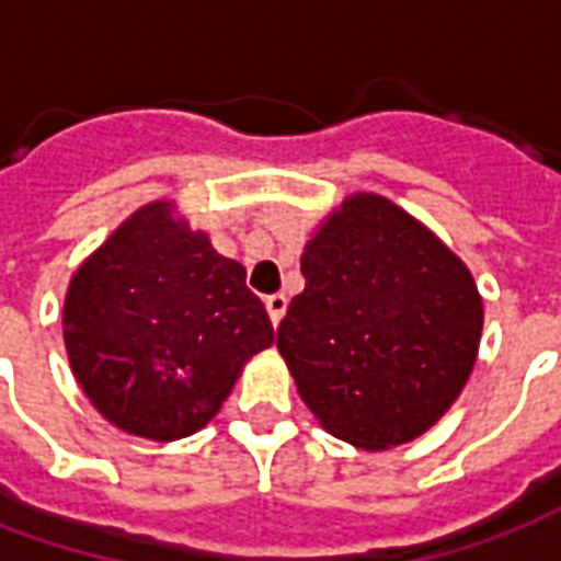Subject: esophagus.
Here are the masks:
<instances>
[{
  "instance_id": "obj_1",
  "label": "esophagus",
  "mask_w": 561,
  "mask_h": 561,
  "mask_svg": "<svg viewBox=\"0 0 561 561\" xmlns=\"http://www.w3.org/2000/svg\"><path fill=\"white\" fill-rule=\"evenodd\" d=\"M264 306H267L273 328H279L282 316H285V309H288V297H285V294H270L267 300H264Z\"/></svg>"
}]
</instances>
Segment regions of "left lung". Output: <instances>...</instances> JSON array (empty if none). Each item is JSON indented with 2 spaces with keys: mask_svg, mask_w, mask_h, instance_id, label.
<instances>
[{
  "mask_svg": "<svg viewBox=\"0 0 561 561\" xmlns=\"http://www.w3.org/2000/svg\"><path fill=\"white\" fill-rule=\"evenodd\" d=\"M276 348L318 423L364 450L423 435L478 357L483 300L426 225L373 192L333 209L300 257Z\"/></svg>",
  "mask_w": 561,
  "mask_h": 561,
  "instance_id": "8db88e82",
  "label": "left lung"
}]
</instances>
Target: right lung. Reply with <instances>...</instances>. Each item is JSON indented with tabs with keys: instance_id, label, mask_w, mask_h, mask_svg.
Wrapping results in <instances>:
<instances>
[{
	"instance_id": "1",
	"label": "right lung",
	"mask_w": 561,
	"mask_h": 561,
	"mask_svg": "<svg viewBox=\"0 0 561 561\" xmlns=\"http://www.w3.org/2000/svg\"><path fill=\"white\" fill-rule=\"evenodd\" d=\"M71 373L123 433L173 442L207 426L243 366L273 345L245 270L171 201L131 213L68 282Z\"/></svg>"
}]
</instances>
